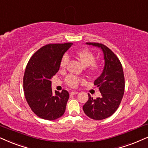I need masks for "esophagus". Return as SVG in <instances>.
<instances>
[{
  "label": "esophagus",
  "instance_id": "34e87169",
  "mask_svg": "<svg viewBox=\"0 0 148 148\" xmlns=\"http://www.w3.org/2000/svg\"><path fill=\"white\" fill-rule=\"evenodd\" d=\"M71 95H77V94H78V92L77 91H72V92H71Z\"/></svg>",
  "mask_w": 148,
  "mask_h": 148
}]
</instances>
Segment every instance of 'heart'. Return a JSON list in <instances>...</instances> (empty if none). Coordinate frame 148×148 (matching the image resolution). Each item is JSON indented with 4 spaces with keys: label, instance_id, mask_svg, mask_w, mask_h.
<instances>
[{
    "label": "heart",
    "instance_id": "obj_1",
    "mask_svg": "<svg viewBox=\"0 0 148 148\" xmlns=\"http://www.w3.org/2000/svg\"><path fill=\"white\" fill-rule=\"evenodd\" d=\"M76 56L81 62L86 66H88L91 73H97L101 68V64L99 62L95 61V54L91 51L87 49H82L76 52ZM69 61V56L64 54L60 60V67L64 69ZM80 81V78L73 75H69L65 78V82L69 86L72 88L77 87Z\"/></svg>",
    "mask_w": 148,
    "mask_h": 148
}]
</instances>
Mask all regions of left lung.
<instances>
[{"instance_id": "left-lung-1", "label": "left lung", "mask_w": 148, "mask_h": 148, "mask_svg": "<svg viewBox=\"0 0 148 148\" xmlns=\"http://www.w3.org/2000/svg\"><path fill=\"white\" fill-rule=\"evenodd\" d=\"M86 44L102 49L105 65L101 75L94 82L101 96L94 99L88 94V100L83 106V110L92 119H104L114 114L119 106L124 94V74L121 62L108 47L101 43Z\"/></svg>"}]
</instances>
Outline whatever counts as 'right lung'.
I'll return each mask as SVG.
<instances>
[{
  "label": "right lung",
  "mask_w": 148,
  "mask_h": 148,
  "mask_svg": "<svg viewBox=\"0 0 148 148\" xmlns=\"http://www.w3.org/2000/svg\"><path fill=\"white\" fill-rule=\"evenodd\" d=\"M73 43L49 44L29 60L23 77L25 96L33 112L46 120L60 118L65 112L69 92L51 88V78L59 71L60 60Z\"/></svg>",
  "instance_id": "right-lung-1"
}]
</instances>
